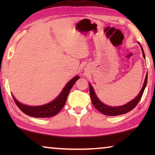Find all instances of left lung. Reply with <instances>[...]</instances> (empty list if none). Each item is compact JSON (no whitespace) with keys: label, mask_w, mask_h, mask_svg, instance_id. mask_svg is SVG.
<instances>
[{"label":"left lung","mask_w":155,"mask_h":155,"mask_svg":"<svg viewBox=\"0 0 155 155\" xmlns=\"http://www.w3.org/2000/svg\"><path fill=\"white\" fill-rule=\"evenodd\" d=\"M140 46H141V51H142L143 58H145V54H144L142 46H141V45H140ZM147 80H148V73H147V74L146 76V78H145V81H144L143 87H142V88H141L140 94H139L134 99L132 100L131 101H130L129 103H128L127 104H124V105L119 106V107H109V106L106 105V104H103L98 98H97L96 94L94 91L92 86H91L90 83H89L90 84V98L91 100V102H92L93 105L95 107V108L97 110H98L100 112L102 113V114L104 115H106L114 116V115H119L127 114V113L130 111L131 110H133V109H134L135 107L137 106V104H138L139 102H140V99L141 98V96H142V95H143V91H144V90H145V87H146V84H147Z\"/></svg>","instance_id":"8db88e82"}]
</instances>
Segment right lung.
<instances>
[{
	"label": "right lung",
	"mask_w": 155,
	"mask_h": 155,
	"mask_svg": "<svg viewBox=\"0 0 155 155\" xmlns=\"http://www.w3.org/2000/svg\"><path fill=\"white\" fill-rule=\"evenodd\" d=\"M78 78H79V77L77 76V77H74L72 79L70 80L66 84L64 90H62L61 94H59L55 100H54L53 101L48 104H44V105L28 106L19 103L14 98V96L12 95L13 98H14L15 103L18 107V108L24 114L30 115V116L34 117H49L54 116V115H57L61 111V109L65 105L70 90H71L73 85H74Z\"/></svg>",
	"instance_id": "obj_1"
}]
</instances>
